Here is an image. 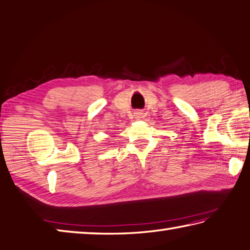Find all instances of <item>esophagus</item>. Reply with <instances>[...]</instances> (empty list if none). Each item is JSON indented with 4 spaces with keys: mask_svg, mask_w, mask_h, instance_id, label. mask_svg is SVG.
Wrapping results in <instances>:
<instances>
[{
    "mask_svg": "<svg viewBox=\"0 0 250 250\" xmlns=\"http://www.w3.org/2000/svg\"><path fill=\"white\" fill-rule=\"evenodd\" d=\"M141 115H142V113H141L140 111H135V112H134L135 118H141Z\"/></svg>",
    "mask_w": 250,
    "mask_h": 250,
    "instance_id": "obj_1",
    "label": "esophagus"
}]
</instances>
